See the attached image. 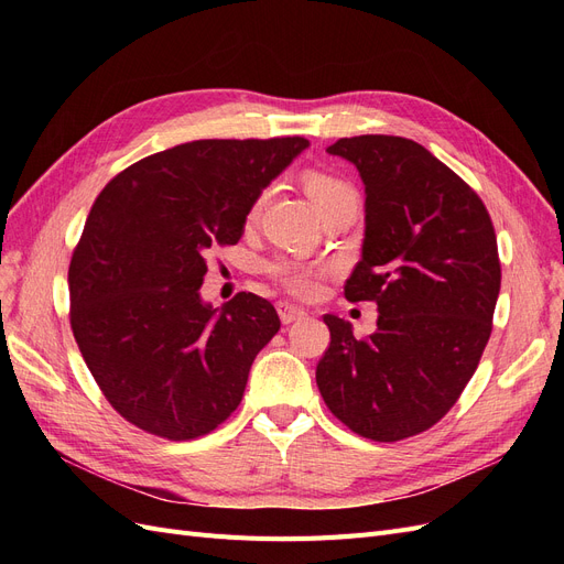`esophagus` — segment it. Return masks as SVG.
Returning a JSON list of instances; mask_svg holds the SVG:
<instances>
[{
  "label": "esophagus",
  "instance_id": "obj_1",
  "mask_svg": "<svg viewBox=\"0 0 564 564\" xmlns=\"http://www.w3.org/2000/svg\"><path fill=\"white\" fill-rule=\"evenodd\" d=\"M278 313H280V317H282L284 324H292V322L303 319L305 315H308L303 308H299V305L286 303V301H280V303H278Z\"/></svg>",
  "mask_w": 564,
  "mask_h": 564
}]
</instances>
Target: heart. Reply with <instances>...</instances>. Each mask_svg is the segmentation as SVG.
<instances>
[{
	"label": "heart",
	"mask_w": 564,
	"mask_h": 564,
	"mask_svg": "<svg viewBox=\"0 0 564 564\" xmlns=\"http://www.w3.org/2000/svg\"><path fill=\"white\" fill-rule=\"evenodd\" d=\"M303 185H305V193H308V197L313 199L317 209L340 195H355L350 183H346L344 178H338L334 174L317 172V169H313V172H305ZM263 199H265V193L256 195V199L251 202V209H249L251 216L259 214ZM327 270L329 268L324 263L296 259V256H280V259H272L265 265L268 275L272 280H278L284 289H289V292L296 296H313L317 292L319 280L327 275Z\"/></svg>",
	"instance_id": "b5f03b06"
}]
</instances>
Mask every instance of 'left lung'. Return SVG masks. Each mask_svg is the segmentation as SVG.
I'll return each mask as SVG.
<instances>
[{
  "label": "left lung",
  "instance_id": "obj_1",
  "mask_svg": "<svg viewBox=\"0 0 564 564\" xmlns=\"http://www.w3.org/2000/svg\"><path fill=\"white\" fill-rule=\"evenodd\" d=\"M327 152L365 181L362 259L344 294L377 303L379 319L357 338L324 315L315 379L352 433L398 442L445 416L480 365L501 289L497 232L473 187L414 141L367 133Z\"/></svg>",
  "mask_w": 564,
  "mask_h": 564
}]
</instances>
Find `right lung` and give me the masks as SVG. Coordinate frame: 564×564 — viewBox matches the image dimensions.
I'll list each match as a JSON object with an SVG mask.
<instances>
[{
	"label": "right lung",
	"instance_id": "1",
	"mask_svg": "<svg viewBox=\"0 0 564 564\" xmlns=\"http://www.w3.org/2000/svg\"><path fill=\"white\" fill-rule=\"evenodd\" d=\"M311 143L207 139L119 172L73 251L70 327L115 412L150 435L195 440L242 402L253 357L278 334L272 303L199 299L212 247L237 245L263 187Z\"/></svg>",
	"mask_w": 564,
	"mask_h": 564
}]
</instances>
